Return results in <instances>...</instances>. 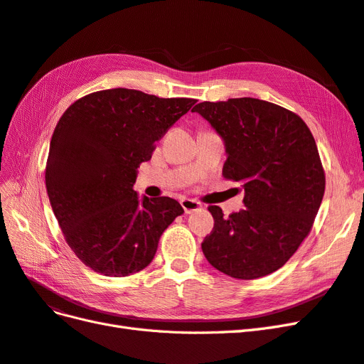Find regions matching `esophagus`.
I'll return each mask as SVG.
<instances>
[{"instance_id": "1", "label": "esophagus", "mask_w": 364, "mask_h": 364, "mask_svg": "<svg viewBox=\"0 0 364 364\" xmlns=\"http://www.w3.org/2000/svg\"><path fill=\"white\" fill-rule=\"evenodd\" d=\"M181 205L183 208L185 214H191V213H196V211H199V209H200V203L196 202V200H191V199H182Z\"/></svg>"}]
</instances>
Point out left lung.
Here are the masks:
<instances>
[{
	"label": "left lung",
	"instance_id": "left-lung-1",
	"mask_svg": "<svg viewBox=\"0 0 364 364\" xmlns=\"http://www.w3.org/2000/svg\"><path fill=\"white\" fill-rule=\"evenodd\" d=\"M200 114L225 142L223 178L245 190V209L223 217L202 243L213 267L237 279L281 269L310 234L325 193V171L304 119L258 98L203 102Z\"/></svg>",
	"mask_w": 364,
	"mask_h": 364
}]
</instances>
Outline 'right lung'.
I'll return each instance as SVG.
<instances>
[{
  "label": "right lung",
  "instance_id": "obj_1",
  "mask_svg": "<svg viewBox=\"0 0 364 364\" xmlns=\"http://www.w3.org/2000/svg\"><path fill=\"white\" fill-rule=\"evenodd\" d=\"M194 98H159L115 87L74 102L53 132L46 185L68 246L105 277L147 267L159 238L183 214L170 197L134 190L139 165Z\"/></svg>",
  "mask_w": 364,
  "mask_h": 364
}]
</instances>
